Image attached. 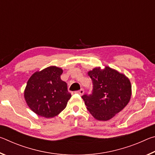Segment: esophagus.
Instances as JSON below:
<instances>
[{"label":"esophagus","instance_id":"esophagus-1","mask_svg":"<svg viewBox=\"0 0 155 155\" xmlns=\"http://www.w3.org/2000/svg\"><path fill=\"white\" fill-rule=\"evenodd\" d=\"M77 93L79 94L80 95H83V94H84V90H83V89H81L80 90H78V91H77Z\"/></svg>","mask_w":155,"mask_h":155}]
</instances>
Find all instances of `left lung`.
Instances as JSON below:
<instances>
[{
  "label": "left lung",
  "instance_id": "left-lung-1",
  "mask_svg": "<svg viewBox=\"0 0 155 155\" xmlns=\"http://www.w3.org/2000/svg\"><path fill=\"white\" fill-rule=\"evenodd\" d=\"M92 80L93 91L82 98L94 118L107 121L114 117L129 103L132 90L128 78L109 66L89 71Z\"/></svg>",
  "mask_w": 155,
  "mask_h": 155
}]
</instances>
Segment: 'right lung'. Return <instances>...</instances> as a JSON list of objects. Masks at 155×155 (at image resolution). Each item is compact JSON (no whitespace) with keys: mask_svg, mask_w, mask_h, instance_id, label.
Returning <instances> with one entry per match:
<instances>
[{"mask_svg":"<svg viewBox=\"0 0 155 155\" xmlns=\"http://www.w3.org/2000/svg\"><path fill=\"white\" fill-rule=\"evenodd\" d=\"M62 73L61 68L49 66L29 78L24 96L28 107L37 115L51 118L66 107L71 94L67 83L61 79Z\"/></svg>","mask_w":155,"mask_h":155,"instance_id":"1","label":"right lung"}]
</instances>
